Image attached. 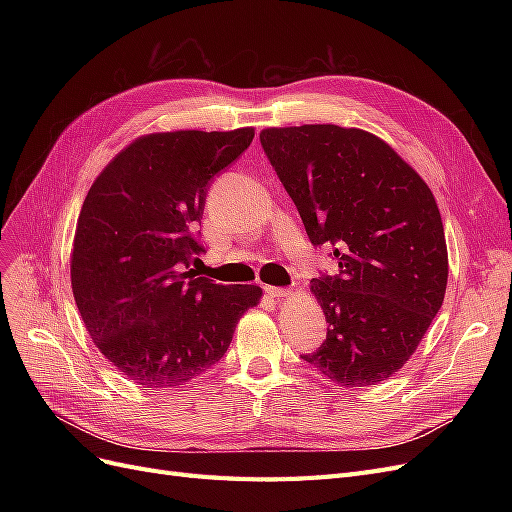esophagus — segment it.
I'll use <instances>...</instances> for the list:
<instances>
[{
    "instance_id": "1",
    "label": "esophagus",
    "mask_w": 512,
    "mask_h": 512,
    "mask_svg": "<svg viewBox=\"0 0 512 512\" xmlns=\"http://www.w3.org/2000/svg\"><path fill=\"white\" fill-rule=\"evenodd\" d=\"M265 292L271 299H282V297H290L292 294L290 288H275V286H265Z\"/></svg>"
}]
</instances>
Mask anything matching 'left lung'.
<instances>
[{"label": "left lung", "instance_id": "8db88e82", "mask_svg": "<svg viewBox=\"0 0 512 512\" xmlns=\"http://www.w3.org/2000/svg\"><path fill=\"white\" fill-rule=\"evenodd\" d=\"M314 245H331L339 275L312 282L327 342L303 359L344 389L391 378L442 307L448 252L423 177L361 128L305 123L260 132Z\"/></svg>", "mask_w": 512, "mask_h": 512}]
</instances>
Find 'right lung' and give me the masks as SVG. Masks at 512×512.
I'll list each match as a JSON object with an SVG mask.
<instances>
[{
    "instance_id": "obj_1",
    "label": "right lung",
    "mask_w": 512,
    "mask_h": 512,
    "mask_svg": "<svg viewBox=\"0 0 512 512\" xmlns=\"http://www.w3.org/2000/svg\"><path fill=\"white\" fill-rule=\"evenodd\" d=\"M254 128L134 138L104 166L76 222L70 280L98 350L143 389H181L218 363L260 286H222L188 267L203 247L207 185Z\"/></svg>"
}]
</instances>
